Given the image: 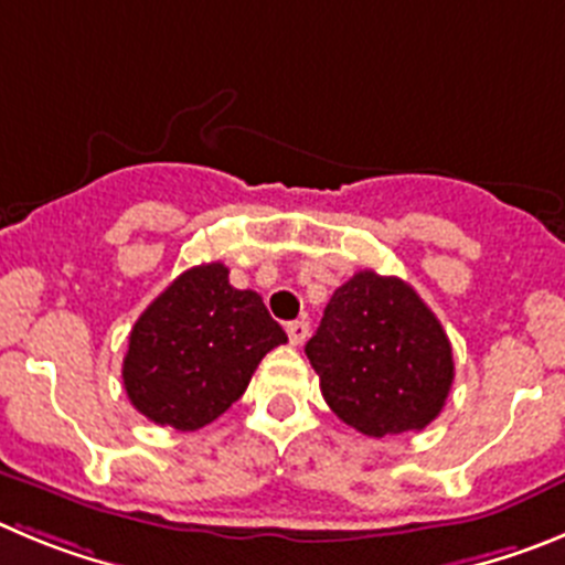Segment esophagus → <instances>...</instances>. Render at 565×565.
I'll return each mask as SVG.
<instances>
[{"mask_svg": "<svg viewBox=\"0 0 565 565\" xmlns=\"http://www.w3.org/2000/svg\"><path fill=\"white\" fill-rule=\"evenodd\" d=\"M287 334L289 343L301 345L309 338V320H292V323H287Z\"/></svg>", "mask_w": 565, "mask_h": 565, "instance_id": "1", "label": "esophagus"}]
</instances>
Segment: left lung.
<instances>
[{"instance_id": "obj_1", "label": "left lung", "mask_w": 565, "mask_h": 565, "mask_svg": "<svg viewBox=\"0 0 565 565\" xmlns=\"http://www.w3.org/2000/svg\"><path fill=\"white\" fill-rule=\"evenodd\" d=\"M307 358L329 408L374 439L428 428L454 385L445 329L403 278L354 273L334 289Z\"/></svg>"}]
</instances>
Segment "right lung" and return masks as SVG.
Masks as SVG:
<instances>
[{
    "mask_svg": "<svg viewBox=\"0 0 565 565\" xmlns=\"http://www.w3.org/2000/svg\"><path fill=\"white\" fill-rule=\"evenodd\" d=\"M287 334L262 295L236 289L220 262L177 276L137 318L124 358V388L146 419L205 428L245 394L253 371Z\"/></svg>",
    "mask_w": 565,
    "mask_h": 565,
    "instance_id": "obj_1",
    "label": "right lung"
}]
</instances>
